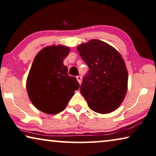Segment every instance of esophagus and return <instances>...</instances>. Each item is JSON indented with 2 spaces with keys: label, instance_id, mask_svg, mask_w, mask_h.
<instances>
[{
  "label": "esophagus",
  "instance_id": "1",
  "mask_svg": "<svg viewBox=\"0 0 156 156\" xmlns=\"http://www.w3.org/2000/svg\"><path fill=\"white\" fill-rule=\"evenodd\" d=\"M76 78H77V80L78 81V83H80V84H81V83H82V77H81L80 76H78L76 77Z\"/></svg>",
  "mask_w": 156,
  "mask_h": 156
}]
</instances>
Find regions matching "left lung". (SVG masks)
Wrapping results in <instances>:
<instances>
[{
	"label": "left lung",
	"mask_w": 156,
	"mask_h": 156,
	"mask_svg": "<svg viewBox=\"0 0 156 156\" xmlns=\"http://www.w3.org/2000/svg\"><path fill=\"white\" fill-rule=\"evenodd\" d=\"M77 49L89 67L80 86L88 107L100 114L115 111L124 100L128 88V71L122 55L98 39L80 44Z\"/></svg>",
	"instance_id": "1"
}]
</instances>
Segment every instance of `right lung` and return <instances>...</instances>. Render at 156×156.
Segmentation results:
<instances>
[{
    "label": "right lung",
    "instance_id": "obj_1",
    "mask_svg": "<svg viewBox=\"0 0 156 156\" xmlns=\"http://www.w3.org/2000/svg\"><path fill=\"white\" fill-rule=\"evenodd\" d=\"M70 50L63 45L43 48L28 74L26 87L30 100L37 109L48 115L62 112L79 88L77 79L69 76L63 63Z\"/></svg>",
    "mask_w": 156,
    "mask_h": 156
}]
</instances>
